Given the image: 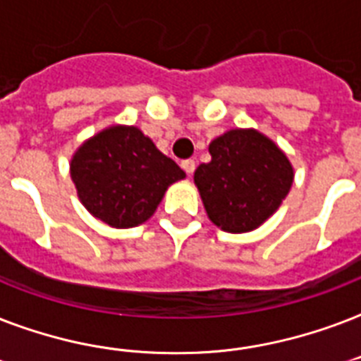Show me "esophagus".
Returning a JSON list of instances; mask_svg holds the SVG:
<instances>
[{
    "label": "esophagus",
    "mask_w": 361,
    "mask_h": 361,
    "mask_svg": "<svg viewBox=\"0 0 361 361\" xmlns=\"http://www.w3.org/2000/svg\"><path fill=\"white\" fill-rule=\"evenodd\" d=\"M181 169L185 170L187 174L191 176L192 172H195V169H197V163H195L192 159H185V161H181Z\"/></svg>",
    "instance_id": "obj_1"
}]
</instances>
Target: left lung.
Returning <instances> with one entry per match:
<instances>
[{"label": "left lung", "mask_w": 361, "mask_h": 361, "mask_svg": "<svg viewBox=\"0 0 361 361\" xmlns=\"http://www.w3.org/2000/svg\"><path fill=\"white\" fill-rule=\"evenodd\" d=\"M212 161L195 170L209 221L221 231H255L271 217L294 181V170L274 140L255 129H232L209 144Z\"/></svg>", "instance_id": "8db88e82"}]
</instances>
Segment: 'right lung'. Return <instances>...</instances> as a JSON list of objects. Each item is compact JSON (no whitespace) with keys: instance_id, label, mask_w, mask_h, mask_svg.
<instances>
[{"instance_id":"1","label":"right lung","mask_w":361,"mask_h":361,"mask_svg":"<svg viewBox=\"0 0 361 361\" xmlns=\"http://www.w3.org/2000/svg\"><path fill=\"white\" fill-rule=\"evenodd\" d=\"M71 178L93 217L114 228H130L155 214L164 191L185 172L140 129L112 125L76 149Z\"/></svg>"}]
</instances>
